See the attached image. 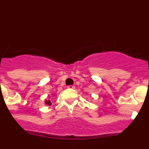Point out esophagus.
<instances>
[{
  "instance_id": "esophagus-1",
  "label": "esophagus",
  "mask_w": 149,
  "mask_h": 149,
  "mask_svg": "<svg viewBox=\"0 0 149 149\" xmlns=\"http://www.w3.org/2000/svg\"><path fill=\"white\" fill-rule=\"evenodd\" d=\"M67 88L69 89H74L75 86H67Z\"/></svg>"
}]
</instances>
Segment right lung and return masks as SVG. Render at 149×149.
Here are the masks:
<instances>
[{"label":"right lung","instance_id":"add662e5","mask_svg":"<svg viewBox=\"0 0 149 149\" xmlns=\"http://www.w3.org/2000/svg\"><path fill=\"white\" fill-rule=\"evenodd\" d=\"M44 102H45V104L48 105V106H51V105H52V103L51 102V101H50V100L46 99V100H45Z\"/></svg>","mask_w":149,"mask_h":149}]
</instances>
